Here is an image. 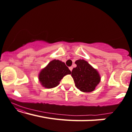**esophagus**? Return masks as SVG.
I'll return each mask as SVG.
<instances>
[{"mask_svg": "<svg viewBox=\"0 0 132 132\" xmlns=\"http://www.w3.org/2000/svg\"><path fill=\"white\" fill-rule=\"evenodd\" d=\"M69 69H70V71H72V69H73V67H72V66H70V67H69Z\"/></svg>", "mask_w": 132, "mask_h": 132, "instance_id": "34e87169", "label": "esophagus"}]
</instances>
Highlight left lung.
<instances>
[{"label": "left lung", "instance_id": "left-lung-1", "mask_svg": "<svg viewBox=\"0 0 132 132\" xmlns=\"http://www.w3.org/2000/svg\"><path fill=\"white\" fill-rule=\"evenodd\" d=\"M75 64L70 73L76 87L84 92L93 91L101 80L99 73L84 60H76Z\"/></svg>", "mask_w": 132, "mask_h": 132}]
</instances>
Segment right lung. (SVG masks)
<instances>
[{"instance_id": "1", "label": "right lung", "mask_w": 132, "mask_h": 132, "mask_svg": "<svg viewBox=\"0 0 132 132\" xmlns=\"http://www.w3.org/2000/svg\"><path fill=\"white\" fill-rule=\"evenodd\" d=\"M70 73L64 62L54 59L41 70L38 79L41 85L44 88H53L59 85L61 79Z\"/></svg>"}]
</instances>
